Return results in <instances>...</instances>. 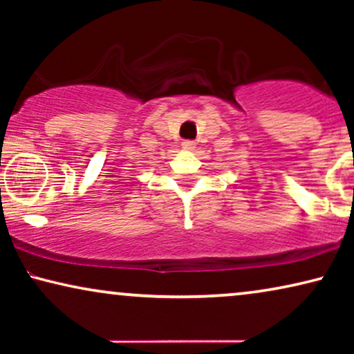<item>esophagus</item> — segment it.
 Masks as SVG:
<instances>
[{"label":"esophagus","mask_w":354,"mask_h":354,"mask_svg":"<svg viewBox=\"0 0 354 354\" xmlns=\"http://www.w3.org/2000/svg\"><path fill=\"white\" fill-rule=\"evenodd\" d=\"M182 149H185V151H192V149H195V142H192V140H185V142H182Z\"/></svg>","instance_id":"obj_1"}]
</instances>
